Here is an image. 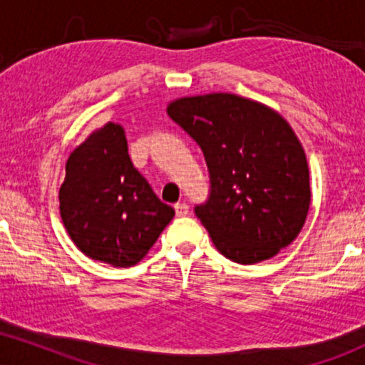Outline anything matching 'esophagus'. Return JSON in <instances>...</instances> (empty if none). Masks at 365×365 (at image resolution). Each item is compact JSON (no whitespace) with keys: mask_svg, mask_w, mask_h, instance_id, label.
<instances>
[{"mask_svg":"<svg viewBox=\"0 0 365 365\" xmlns=\"http://www.w3.org/2000/svg\"><path fill=\"white\" fill-rule=\"evenodd\" d=\"M174 210H175V215H178V217H186V215L190 213V206H187L186 203H178L174 206Z\"/></svg>","mask_w":365,"mask_h":365,"instance_id":"34e87169","label":"esophagus"}]
</instances>
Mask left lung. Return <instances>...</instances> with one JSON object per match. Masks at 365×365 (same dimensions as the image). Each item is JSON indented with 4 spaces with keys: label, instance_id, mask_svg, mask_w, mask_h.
Instances as JSON below:
<instances>
[{
    "label": "left lung",
    "instance_id": "left-lung-1",
    "mask_svg": "<svg viewBox=\"0 0 365 365\" xmlns=\"http://www.w3.org/2000/svg\"><path fill=\"white\" fill-rule=\"evenodd\" d=\"M168 115L205 154L211 195L196 217L220 254L257 264L299 235L312 201L309 170L282 115L232 93L178 98Z\"/></svg>",
    "mask_w": 365,
    "mask_h": 365
}]
</instances>
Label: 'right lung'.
Instances as JSON below:
<instances>
[{
  "label": "right lung",
  "mask_w": 365,
  "mask_h": 365,
  "mask_svg": "<svg viewBox=\"0 0 365 365\" xmlns=\"http://www.w3.org/2000/svg\"><path fill=\"white\" fill-rule=\"evenodd\" d=\"M58 203L76 247L113 267L140 262L174 218V210L133 168L125 130L113 121L71 152Z\"/></svg>",
  "instance_id": "1"
}]
</instances>
